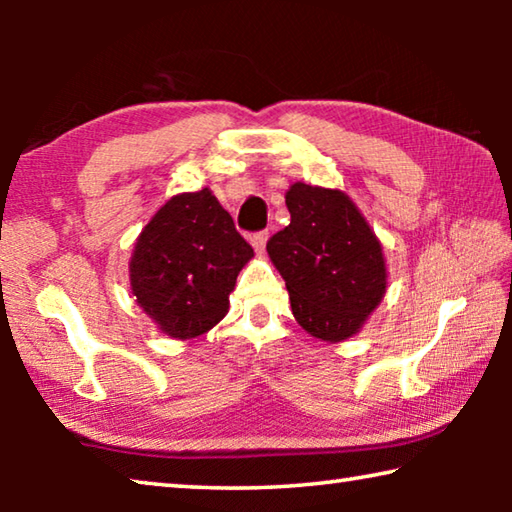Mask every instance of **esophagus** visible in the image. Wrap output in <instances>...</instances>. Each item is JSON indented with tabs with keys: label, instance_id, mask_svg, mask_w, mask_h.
Returning a JSON list of instances; mask_svg holds the SVG:
<instances>
[{
	"label": "esophagus",
	"instance_id": "1",
	"mask_svg": "<svg viewBox=\"0 0 512 512\" xmlns=\"http://www.w3.org/2000/svg\"><path fill=\"white\" fill-rule=\"evenodd\" d=\"M266 241H268V232H266V230H262V232H255V235L250 237V244H253V248L257 250V253H264Z\"/></svg>",
	"mask_w": 512,
	"mask_h": 512
}]
</instances>
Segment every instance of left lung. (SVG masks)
Segmentation results:
<instances>
[{
  "instance_id": "8db88e82",
  "label": "left lung",
  "mask_w": 512,
  "mask_h": 512,
  "mask_svg": "<svg viewBox=\"0 0 512 512\" xmlns=\"http://www.w3.org/2000/svg\"><path fill=\"white\" fill-rule=\"evenodd\" d=\"M284 198L291 223L266 250L287 282L293 316L320 341L350 339L386 293L379 239L341 189L293 183Z\"/></svg>"
}]
</instances>
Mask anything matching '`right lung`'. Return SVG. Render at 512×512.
Here are the masks:
<instances>
[{
    "mask_svg": "<svg viewBox=\"0 0 512 512\" xmlns=\"http://www.w3.org/2000/svg\"><path fill=\"white\" fill-rule=\"evenodd\" d=\"M253 248L210 189L171 196L135 241L131 289L171 339H196L228 314Z\"/></svg>",
    "mask_w": 512,
    "mask_h": 512,
    "instance_id": "obj_1",
    "label": "right lung"
}]
</instances>
